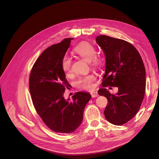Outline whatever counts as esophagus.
I'll use <instances>...</instances> for the list:
<instances>
[{"mask_svg": "<svg viewBox=\"0 0 159 159\" xmlns=\"http://www.w3.org/2000/svg\"><path fill=\"white\" fill-rule=\"evenodd\" d=\"M91 97H97L98 96V94L97 91H91Z\"/></svg>", "mask_w": 159, "mask_h": 159, "instance_id": "obj_1", "label": "esophagus"}]
</instances>
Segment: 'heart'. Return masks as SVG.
Returning <instances> with one entry per match:
<instances>
[{
    "mask_svg": "<svg viewBox=\"0 0 159 159\" xmlns=\"http://www.w3.org/2000/svg\"><path fill=\"white\" fill-rule=\"evenodd\" d=\"M75 53L80 55L82 58L87 62H92L93 64L97 65L98 63L96 58L97 52L95 47L88 43H81L73 49ZM71 60L70 57L66 55L62 58L61 62V68L63 71L68 75L71 70ZM95 77L93 75L80 76L76 80V84L81 88L85 89H91L94 85L93 82L95 80Z\"/></svg>",
    "mask_w": 159,
    "mask_h": 159,
    "instance_id": "1",
    "label": "heart"
}]
</instances>
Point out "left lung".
<instances>
[{
    "label": "left lung",
    "mask_w": 159,
    "mask_h": 159,
    "mask_svg": "<svg viewBox=\"0 0 159 159\" xmlns=\"http://www.w3.org/2000/svg\"><path fill=\"white\" fill-rule=\"evenodd\" d=\"M105 55L106 67L102 86H115L118 92L111 94L106 88L99 95L107 99L104 111L106 120L114 125L128 122L140 109L145 93L146 70L137 49L128 42L106 35L96 38Z\"/></svg>",
    "instance_id": "left-lung-1"
}]
</instances>
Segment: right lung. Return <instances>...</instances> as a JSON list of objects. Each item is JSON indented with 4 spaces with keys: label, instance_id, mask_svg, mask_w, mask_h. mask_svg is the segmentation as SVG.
<instances>
[{
    "label": "right lung",
    "instance_id": "right-lung-1",
    "mask_svg": "<svg viewBox=\"0 0 159 159\" xmlns=\"http://www.w3.org/2000/svg\"><path fill=\"white\" fill-rule=\"evenodd\" d=\"M72 39H65L46 49L30 77V91L37 113L48 128L61 133H73L80 126L84 107L91 98L88 92H77L71 101L64 97L68 83L61 62Z\"/></svg>",
    "mask_w": 159,
    "mask_h": 159
}]
</instances>
